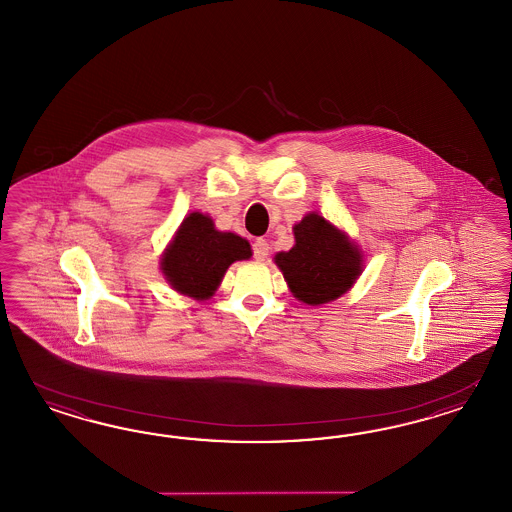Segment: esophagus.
Returning <instances> with one entry per match:
<instances>
[{"label": "esophagus", "instance_id": "esophagus-1", "mask_svg": "<svg viewBox=\"0 0 512 512\" xmlns=\"http://www.w3.org/2000/svg\"><path fill=\"white\" fill-rule=\"evenodd\" d=\"M252 252H254V258L258 262H264L267 254H269V243L265 239H256L254 245H252Z\"/></svg>", "mask_w": 512, "mask_h": 512}]
</instances>
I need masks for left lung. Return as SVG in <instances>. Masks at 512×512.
Returning a JSON list of instances; mask_svg holds the SVG:
<instances>
[{"mask_svg":"<svg viewBox=\"0 0 512 512\" xmlns=\"http://www.w3.org/2000/svg\"><path fill=\"white\" fill-rule=\"evenodd\" d=\"M296 245L279 252L275 264L290 292L307 305L343 296L362 275V250L324 216L309 213L294 226Z\"/></svg>","mask_w":512,"mask_h":512,"instance_id":"left-lung-1","label":"left lung"}]
</instances>
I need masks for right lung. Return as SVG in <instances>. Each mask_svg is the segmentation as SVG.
<instances>
[{
    "label": "right lung",
    "mask_w": 512,
    "mask_h": 512,
    "mask_svg": "<svg viewBox=\"0 0 512 512\" xmlns=\"http://www.w3.org/2000/svg\"><path fill=\"white\" fill-rule=\"evenodd\" d=\"M252 250L247 239L218 231L203 213H190L182 220L162 256V273L184 296L209 299L216 292L226 269L233 262L248 260Z\"/></svg>",
    "instance_id": "add662e5"
}]
</instances>
